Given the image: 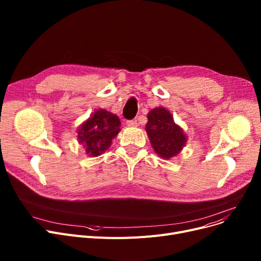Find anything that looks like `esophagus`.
Returning <instances> with one entry per match:
<instances>
[{
  "label": "esophagus",
  "instance_id": "obj_1",
  "mask_svg": "<svg viewBox=\"0 0 261 261\" xmlns=\"http://www.w3.org/2000/svg\"><path fill=\"white\" fill-rule=\"evenodd\" d=\"M127 126L128 127H138V120L136 119H131L127 121Z\"/></svg>",
  "mask_w": 261,
  "mask_h": 261
}]
</instances>
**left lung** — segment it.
<instances>
[{
	"mask_svg": "<svg viewBox=\"0 0 261 261\" xmlns=\"http://www.w3.org/2000/svg\"><path fill=\"white\" fill-rule=\"evenodd\" d=\"M147 117L146 131L155 153L165 160L179 154L187 142L186 134L174 122L168 110L154 108Z\"/></svg>",
	"mask_w": 261,
	"mask_h": 261,
	"instance_id": "8db88e82",
	"label": "left lung"
}]
</instances>
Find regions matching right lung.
<instances>
[{"instance_id":"right-lung-1","label":"right lung","mask_w":261,"mask_h":261,"mask_svg":"<svg viewBox=\"0 0 261 261\" xmlns=\"http://www.w3.org/2000/svg\"><path fill=\"white\" fill-rule=\"evenodd\" d=\"M119 131V118L105 109H99L95 110L91 117L78 128L77 138L89 156H98L111 146Z\"/></svg>"}]
</instances>
